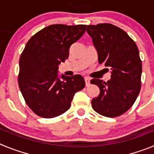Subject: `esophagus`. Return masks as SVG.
<instances>
[{"mask_svg":"<svg viewBox=\"0 0 154 154\" xmlns=\"http://www.w3.org/2000/svg\"><path fill=\"white\" fill-rule=\"evenodd\" d=\"M85 86H89V85H90V79L88 78V77H85Z\"/></svg>","mask_w":154,"mask_h":154,"instance_id":"34e87169","label":"esophagus"}]
</instances>
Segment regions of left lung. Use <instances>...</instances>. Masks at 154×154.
Listing matches in <instances>:
<instances>
[{
  "label": "left lung",
  "mask_w": 154,
  "mask_h": 154,
  "mask_svg": "<svg viewBox=\"0 0 154 154\" xmlns=\"http://www.w3.org/2000/svg\"><path fill=\"white\" fill-rule=\"evenodd\" d=\"M98 53L99 64L111 69L110 80L92 79L100 89L92 100L93 109L106 117H116L135 103L141 88L142 62L135 42L123 29L104 23L87 25Z\"/></svg>",
  "instance_id": "left-lung-1"
}]
</instances>
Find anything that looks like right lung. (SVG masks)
<instances>
[{
    "label": "right lung",
    "instance_id": "1",
    "mask_svg": "<svg viewBox=\"0 0 154 154\" xmlns=\"http://www.w3.org/2000/svg\"><path fill=\"white\" fill-rule=\"evenodd\" d=\"M86 25L52 24L27 42L19 61L18 85L25 103L36 115L54 118L66 112L75 93L85 87L80 75L58 77V65L69 55Z\"/></svg>",
    "mask_w": 154,
    "mask_h": 154
}]
</instances>
